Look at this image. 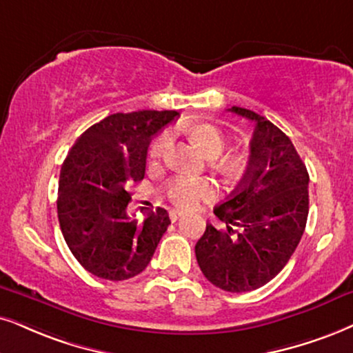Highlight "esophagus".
Instances as JSON below:
<instances>
[{"label": "esophagus", "instance_id": "1", "mask_svg": "<svg viewBox=\"0 0 353 353\" xmlns=\"http://www.w3.org/2000/svg\"><path fill=\"white\" fill-rule=\"evenodd\" d=\"M169 216H171V221H177L182 216V213L181 212H176V210H172V212L169 213Z\"/></svg>", "mask_w": 353, "mask_h": 353}]
</instances>
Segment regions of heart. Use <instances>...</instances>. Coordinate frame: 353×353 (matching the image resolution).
Listing matches in <instances>:
<instances>
[{
    "label": "heart",
    "instance_id": "b5f03b06",
    "mask_svg": "<svg viewBox=\"0 0 353 353\" xmlns=\"http://www.w3.org/2000/svg\"><path fill=\"white\" fill-rule=\"evenodd\" d=\"M194 137L203 146L205 151L210 156H220L225 150V137L218 128L212 125H200L194 130ZM172 146V132L163 130L159 135L153 138L150 145V156L153 159L166 158L169 150ZM166 194L172 203L177 207L192 210L200 202L207 200L215 194V187L212 182L194 179V177H177L172 182H169Z\"/></svg>",
    "mask_w": 353,
    "mask_h": 353
}]
</instances>
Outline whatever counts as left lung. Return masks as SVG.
Masks as SVG:
<instances>
[{
  "label": "left lung",
  "mask_w": 353,
  "mask_h": 353,
  "mask_svg": "<svg viewBox=\"0 0 353 353\" xmlns=\"http://www.w3.org/2000/svg\"><path fill=\"white\" fill-rule=\"evenodd\" d=\"M228 110L254 123L251 156L238 189L213 210L225 228L207 223L195 256L210 283L241 293L269 283L295 252L307 220L310 176L270 120L243 107Z\"/></svg>",
  "instance_id": "8db88e82"
}]
</instances>
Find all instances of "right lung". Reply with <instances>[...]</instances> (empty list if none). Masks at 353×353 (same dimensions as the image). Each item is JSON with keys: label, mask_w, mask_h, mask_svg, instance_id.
Wrapping results in <instances>:
<instances>
[{"label": "right lung", "mask_w": 353, "mask_h": 353, "mask_svg": "<svg viewBox=\"0 0 353 353\" xmlns=\"http://www.w3.org/2000/svg\"><path fill=\"white\" fill-rule=\"evenodd\" d=\"M176 117V110L112 114L91 125L66 156L58 221L71 254L92 275L119 282L143 272L171 225L161 207L138 221L127 205L130 185L145 177L151 138Z\"/></svg>", "instance_id": "obj_1"}]
</instances>
